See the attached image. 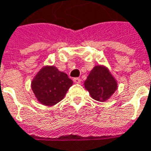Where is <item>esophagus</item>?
<instances>
[{
  "mask_svg": "<svg viewBox=\"0 0 151 151\" xmlns=\"http://www.w3.org/2000/svg\"><path fill=\"white\" fill-rule=\"evenodd\" d=\"M74 83H76V84H81V80L80 78H74L73 79Z\"/></svg>",
  "mask_w": 151,
  "mask_h": 151,
  "instance_id": "1",
  "label": "esophagus"
}]
</instances>
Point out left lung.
Masks as SVG:
<instances>
[{"instance_id":"left-lung-1","label":"left lung","mask_w":151,"mask_h":151,"mask_svg":"<svg viewBox=\"0 0 151 151\" xmlns=\"http://www.w3.org/2000/svg\"><path fill=\"white\" fill-rule=\"evenodd\" d=\"M84 87L94 100L105 101L117 89V81L107 67L95 66L84 81Z\"/></svg>"}]
</instances>
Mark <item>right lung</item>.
I'll use <instances>...</instances> for the list:
<instances>
[{
	"label": "right lung",
	"instance_id": "right-lung-1",
	"mask_svg": "<svg viewBox=\"0 0 151 151\" xmlns=\"http://www.w3.org/2000/svg\"><path fill=\"white\" fill-rule=\"evenodd\" d=\"M73 81L54 66L42 67L32 81V89L42 105L52 106L62 101Z\"/></svg>",
	"mask_w": 151,
	"mask_h": 151
}]
</instances>
